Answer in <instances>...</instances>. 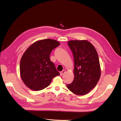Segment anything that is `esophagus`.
<instances>
[{
	"mask_svg": "<svg viewBox=\"0 0 121 121\" xmlns=\"http://www.w3.org/2000/svg\"><path fill=\"white\" fill-rule=\"evenodd\" d=\"M65 70H63V71H62L61 72H60V75H63L64 74H65Z\"/></svg>",
	"mask_w": 121,
	"mask_h": 121,
	"instance_id": "esophagus-1",
	"label": "esophagus"
}]
</instances>
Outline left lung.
I'll use <instances>...</instances> for the list:
<instances>
[{"label":"left lung","mask_w":121,"mask_h":121,"mask_svg":"<svg viewBox=\"0 0 121 121\" xmlns=\"http://www.w3.org/2000/svg\"><path fill=\"white\" fill-rule=\"evenodd\" d=\"M68 43L73 55L74 78L66 86L74 94L86 95L96 86L100 78L98 55L87 40H70Z\"/></svg>","instance_id":"obj_1"}]
</instances>
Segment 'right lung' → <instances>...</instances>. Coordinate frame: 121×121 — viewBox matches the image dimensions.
Masks as SVG:
<instances>
[{
    "mask_svg": "<svg viewBox=\"0 0 121 121\" xmlns=\"http://www.w3.org/2000/svg\"><path fill=\"white\" fill-rule=\"evenodd\" d=\"M60 44L54 39L40 40L25 51L20 61V71L27 87L33 91H40L49 85L53 78L60 75L50 59L51 52Z\"/></svg>",
    "mask_w": 121,
    "mask_h": 121,
    "instance_id": "1",
    "label": "right lung"
}]
</instances>
